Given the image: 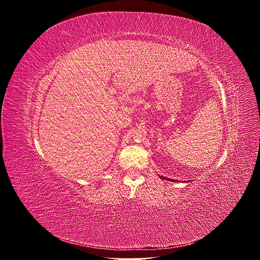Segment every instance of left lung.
I'll use <instances>...</instances> for the list:
<instances>
[{"mask_svg": "<svg viewBox=\"0 0 260 260\" xmlns=\"http://www.w3.org/2000/svg\"><path fill=\"white\" fill-rule=\"evenodd\" d=\"M160 178H162V179H166V180H169V181H172V179H167V178H165V177H160ZM173 181H176V180H173Z\"/></svg>", "mask_w": 260, "mask_h": 260, "instance_id": "1", "label": "left lung"}]
</instances>
